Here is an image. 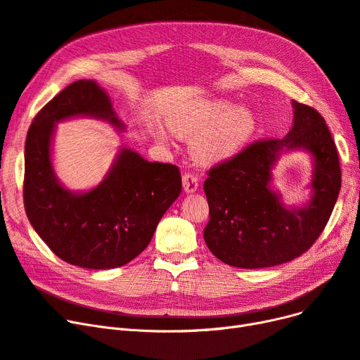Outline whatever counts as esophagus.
<instances>
[{
    "mask_svg": "<svg viewBox=\"0 0 360 360\" xmlns=\"http://www.w3.org/2000/svg\"><path fill=\"white\" fill-rule=\"evenodd\" d=\"M198 184H200V180H198V177L195 174H191V172H188V174L183 176V189H184L186 193L196 192Z\"/></svg>",
    "mask_w": 360,
    "mask_h": 360,
    "instance_id": "esophagus-1",
    "label": "esophagus"
}]
</instances>
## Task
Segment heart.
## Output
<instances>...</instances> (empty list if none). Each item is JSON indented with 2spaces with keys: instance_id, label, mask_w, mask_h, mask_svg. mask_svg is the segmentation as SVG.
<instances>
[{
  "instance_id": "b5f03b06",
  "label": "heart",
  "mask_w": 360,
  "mask_h": 360,
  "mask_svg": "<svg viewBox=\"0 0 360 360\" xmlns=\"http://www.w3.org/2000/svg\"><path fill=\"white\" fill-rule=\"evenodd\" d=\"M176 134L192 139L193 155L216 162L231 158L249 143L257 131L255 111L244 104L231 105L225 100L198 103L189 113L171 122ZM159 139H165L164 131H158Z\"/></svg>"
}]
</instances>
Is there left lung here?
I'll return each mask as SVG.
<instances>
[{"label":"left lung","mask_w":360,"mask_h":360,"mask_svg":"<svg viewBox=\"0 0 360 360\" xmlns=\"http://www.w3.org/2000/svg\"><path fill=\"white\" fill-rule=\"evenodd\" d=\"M292 107L293 125L283 140L257 141L208 171L204 240L223 264L255 269L293 260L320 237L335 207L341 169L330 131L314 108L296 101ZM290 151H305L314 165L301 206L284 205L271 186V171Z\"/></svg>","instance_id":"1"}]
</instances>
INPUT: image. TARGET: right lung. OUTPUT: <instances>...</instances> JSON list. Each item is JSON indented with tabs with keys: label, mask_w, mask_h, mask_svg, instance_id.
I'll list each match as a JSON object with an SVG mask.
<instances>
[{
	"label": "right lung",
	"mask_w": 360,
	"mask_h": 360,
	"mask_svg": "<svg viewBox=\"0 0 360 360\" xmlns=\"http://www.w3.org/2000/svg\"><path fill=\"white\" fill-rule=\"evenodd\" d=\"M89 117L127 129L95 80H77L47 103L25 143L23 202L34 231L58 257L88 269H111L137 257L181 192L176 165L148 162L122 146L104 179L71 191L58 179L52 146L59 122Z\"/></svg>",
	"instance_id": "add662e5"
}]
</instances>
